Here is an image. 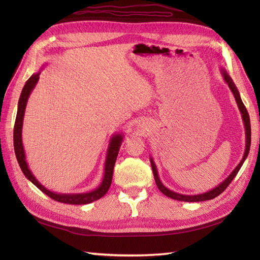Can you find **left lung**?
Segmentation results:
<instances>
[{"label": "left lung", "instance_id": "8db88e82", "mask_svg": "<svg viewBox=\"0 0 260 260\" xmlns=\"http://www.w3.org/2000/svg\"><path fill=\"white\" fill-rule=\"evenodd\" d=\"M222 75H223V78H224L225 82L228 83V85H229V88L231 89V91L233 93V95L235 98V101H237L240 111L242 113L244 124H245V129H246V148H245V153H244V156H243V159L238 165V167L232 171V174L229 177H228L221 184L218 185L215 188H212V190L209 191V192H206V193H204V194H199V195H182V194H178V193H175V192L168 190V188L165 186V185H162V183L160 182V180L158 178V174H157V169H156L155 164L151 159V165H152V169H153V174H154V179H155L156 185H157V187L159 188V191L162 194L168 196V198H170V199H174V200H177V201H182V202H203V201H208V200H212V199L217 198V196L221 194L225 190V188L229 186V184L232 182V180L235 178V176L238 175V172L241 169L244 160L246 159V157L248 155L249 147H250V139H251L250 138L251 132H250L249 115L247 113V109H246L245 105L243 104V102H242V100L240 98V93H239V91L237 89V86L234 85V83H233V81L231 79V77L228 75L225 70H223V69H222Z\"/></svg>", "mask_w": 260, "mask_h": 260}]
</instances>
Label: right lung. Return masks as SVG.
<instances>
[{
	"instance_id": "right-lung-1",
	"label": "right lung",
	"mask_w": 260,
	"mask_h": 260,
	"mask_svg": "<svg viewBox=\"0 0 260 260\" xmlns=\"http://www.w3.org/2000/svg\"><path fill=\"white\" fill-rule=\"evenodd\" d=\"M39 75L36 74L31 76L27 80L25 86L21 91L19 102H18V111L16 115V120H15L14 125V149L15 154H16V158L21 168V171L25 175L31 182H32L38 188L51 198L52 200L64 203V204H70V205H84V204H89L94 201L100 200L102 196H104L109 186L112 184V179H113V172H114V166L118 156V152H119V148L122 142V137L120 135L115 136L112 139L111 146L108 148V154H107V159L105 162V175L104 179L102 181V184L96 188L95 191H92L90 193H83V194H56L53 193L49 190H46L44 186H42L40 183L38 182V180L31 174L29 170L26 158H25V152H23V147L21 143V127H22V119H23V114H25V108L27 105V101L30 95V92L32 91L35 85L37 84L39 80Z\"/></svg>"
}]
</instances>
